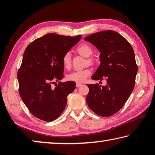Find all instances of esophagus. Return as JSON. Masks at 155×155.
<instances>
[{"instance_id": "esophagus-1", "label": "esophagus", "mask_w": 155, "mask_h": 155, "mask_svg": "<svg viewBox=\"0 0 155 155\" xmlns=\"http://www.w3.org/2000/svg\"><path fill=\"white\" fill-rule=\"evenodd\" d=\"M81 85H82V84H81V83H76V86H77V87H81Z\"/></svg>"}]
</instances>
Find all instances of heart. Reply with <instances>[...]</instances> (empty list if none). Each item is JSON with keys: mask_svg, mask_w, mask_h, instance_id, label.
Here are the masks:
<instances>
[{"mask_svg": "<svg viewBox=\"0 0 155 155\" xmlns=\"http://www.w3.org/2000/svg\"><path fill=\"white\" fill-rule=\"evenodd\" d=\"M78 53L85 57H89L91 55L93 51L90 46L87 44H81L77 48ZM87 62L90 64H94V60L92 58H88ZM62 64L65 69H70L72 65V57L70 52H66L62 58ZM91 70L85 68L82 70H77L73 71L67 75V79L76 83H82L91 74Z\"/></svg>", "mask_w": 155, "mask_h": 155, "instance_id": "b5f03b06", "label": "heart"}]
</instances>
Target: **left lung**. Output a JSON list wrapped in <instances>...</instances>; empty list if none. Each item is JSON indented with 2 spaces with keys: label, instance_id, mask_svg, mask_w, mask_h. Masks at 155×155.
Segmentation results:
<instances>
[{
  "label": "left lung",
  "instance_id": "8db88e82",
  "mask_svg": "<svg viewBox=\"0 0 155 155\" xmlns=\"http://www.w3.org/2000/svg\"><path fill=\"white\" fill-rule=\"evenodd\" d=\"M85 41L101 52V64L91 77L107 85L88 84L86 98L88 107L103 117L111 116L122 108L129 98L137 73L134 51L124 37L114 31H101L86 37Z\"/></svg>",
  "mask_w": 155,
  "mask_h": 155
}]
</instances>
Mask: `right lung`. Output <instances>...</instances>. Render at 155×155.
<instances>
[{
  "label": "right lung",
  "mask_w": 155,
  "mask_h": 155,
  "mask_svg": "<svg viewBox=\"0 0 155 155\" xmlns=\"http://www.w3.org/2000/svg\"><path fill=\"white\" fill-rule=\"evenodd\" d=\"M81 38V35L48 33L25 49L18 72L19 93L29 111L38 118L51 122L64 111L68 94L75 90V82H59L54 88L51 85L64 77L63 57Z\"/></svg>",
  "instance_id": "obj_1"
}]
</instances>
